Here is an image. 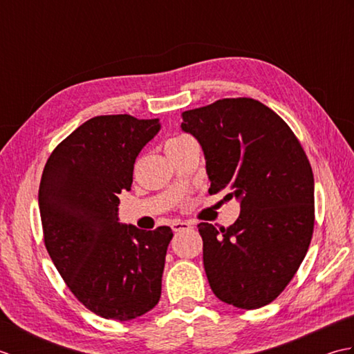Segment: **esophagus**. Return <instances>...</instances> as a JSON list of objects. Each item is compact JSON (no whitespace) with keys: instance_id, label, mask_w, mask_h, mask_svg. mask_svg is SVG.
Returning <instances> with one entry per match:
<instances>
[{"instance_id":"esophagus-1","label":"esophagus","mask_w":354,"mask_h":354,"mask_svg":"<svg viewBox=\"0 0 354 354\" xmlns=\"http://www.w3.org/2000/svg\"><path fill=\"white\" fill-rule=\"evenodd\" d=\"M192 228V223L190 222H184V221H175L171 223V230L175 232H179L183 230H189Z\"/></svg>"}]
</instances>
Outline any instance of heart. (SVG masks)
<instances>
[{"mask_svg": "<svg viewBox=\"0 0 354 354\" xmlns=\"http://www.w3.org/2000/svg\"><path fill=\"white\" fill-rule=\"evenodd\" d=\"M187 140H190L189 135H176V137H171L170 140H167V142H165V149L176 146V145H181V142H184Z\"/></svg>", "mask_w": 354, "mask_h": 354, "instance_id": "obj_1", "label": "heart"}]
</instances>
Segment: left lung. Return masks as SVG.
I'll list each match as a JSON object with an SVG mask.
<instances>
[{
  "mask_svg": "<svg viewBox=\"0 0 354 354\" xmlns=\"http://www.w3.org/2000/svg\"><path fill=\"white\" fill-rule=\"evenodd\" d=\"M183 131L207 160L209 193L228 189L240 216L228 228L201 222L204 268L221 301L239 309L272 303L309 250L315 225L313 171L284 120L250 97L183 112Z\"/></svg>",
  "mask_w": 354,
  "mask_h": 354,
  "instance_id": "left-lung-1",
  "label": "left lung"
}]
</instances>
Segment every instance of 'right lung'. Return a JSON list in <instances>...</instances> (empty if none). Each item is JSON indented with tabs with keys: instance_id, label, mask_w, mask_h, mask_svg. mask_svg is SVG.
Here are the masks:
<instances>
[{
	"instance_id": "right-lung-1",
	"label": "right lung",
	"mask_w": 354,
	"mask_h": 354,
	"mask_svg": "<svg viewBox=\"0 0 354 354\" xmlns=\"http://www.w3.org/2000/svg\"><path fill=\"white\" fill-rule=\"evenodd\" d=\"M158 131V118L94 117L59 142L42 171L45 248L73 295L106 319L138 318L161 297L170 227L118 222V194L131 190L135 160Z\"/></svg>"
}]
</instances>
